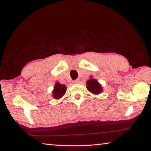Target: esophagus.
Returning <instances> with one entry per match:
<instances>
[{
    "mask_svg": "<svg viewBox=\"0 0 151 151\" xmlns=\"http://www.w3.org/2000/svg\"><path fill=\"white\" fill-rule=\"evenodd\" d=\"M79 82H80V81L78 79H77V80H75V81H73V84H78V83H79Z\"/></svg>",
    "mask_w": 151,
    "mask_h": 151,
    "instance_id": "1",
    "label": "esophagus"
}]
</instances>
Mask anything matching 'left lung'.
<instances>
[{"label":"left lung","mask_w":151,"mask_h":151,"mask_svg":"<svg viewBox=\"0 0 151 151\" xmlns=\"http://www.w3.org/2000/svg\"><path fill=\"white\" fill-rule=\"evenodd\" d=\"M86 88L94 94H99L102 92V89L101 84L95 79L91 78L86 82Z\"/></svg>","instance_id":"left-lung-1"}]
</instances>
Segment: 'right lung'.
<instances>
[{
	"instance_id": "add662e5",
	"label": "right lung",
	"mask_w": 151,
	"mask_h": 151,
	"mask_svg": "<svg viewBox=\"0 0 151 151\" xmlns=\"http://www.w3.org/2000/svg\"><path fill=\"white\" fill-rule=\"evenodd\" d=\"M67 90V88L65 85L61 84L60 83L57 82L55 86H54V89L52 91L53 93V97L54 99H60L62 97V96L65 93Z\"/></svg>"
}]
</instances>
